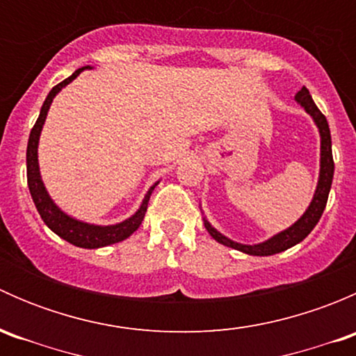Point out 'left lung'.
I'll list each match as a JSON object with an SVG mask.
<instances>
[{
    "mask_svg": "<svg viewBox=\"0 0 356 356\" xmlns=\"http://www.w3.org/2000/svg\"><path fill=\"white\" fill-rule=\"evenodd\" d=\"M294 98H296V102L300 103V105L303 106L312 117H314L315 124H317L318 127V132H321V175H318L317 191H315L310 207H308V210L305 211L303 217H301L298 222H294L289 229L279 232V234H275L274 238H270L268 241L260 243V245H253V246L239 245V243L231 241V239L222 236L218 231H215V229L210 225V222L204 220V227H207V231L210 232L211 238H213L215 241L220 243V245L234 248V250L243 251V253L254 254V257H268V254L281 253V251L288 250V248L298 245L300 241H303V239L314 231L317 222L321 220L325 204H327L329 191H331L332 177H334L331 131H329L327 118H325L324 113L317 108V105H315L314 99H312L310 91H308L305 86L301 88V91L296 92Z\"/></svg>",
    "mask_w": 356,
    "mask_h": 356,
    "instance_id": "obj_1",
    "label": "left lung"
}]
</instances>
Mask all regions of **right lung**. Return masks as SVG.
I'll return each instance as SVG.
<instances>
[{
	"label": "right lung",
	"instance_id": "right-lung-1",
	"mask_svg": "<svg viewBox=\"0 0 356 356\" xmlns=\"http://www.w3.org/2000/svg\"><path fill=\"white\" fill-rule=\"evenodd\" d=\"M84 68H89V67L79 68V70H75L70 77L65 79V81H62L60 84H56L55 88L49 91L48 98L44 99V103H42L41 113H39L34 127H32L31 136H29V143H27V184H29V191H31L32 201H34L35 208H38L39 215H41V218L44 220V224L48 225L55 234H58L60 238H63L65 241L70 243V245L92 250V248H102V246L113 245V243H118V241H124V239H127L132 232L138 231L143 218H145L146 210H148L149 196H152L153 189H155L158 182L155 186H152L149 191L146 193L141 208H139L131 218H127V220L115 225H92V224H84V222L75 220V218L68 217V215L63 213V211L53 203V200L49 198L48 191H46L44 184H42L41 181V175H39V163H38L39 136H41V129L42 125H44L46 115H48V110L49 106H51L53 98L62 91V88H65L68 82L74 81V79L77 77Z\"/></svg>",
	"mask_w": 356,
	"mask_h": 356
}]
</instances>
